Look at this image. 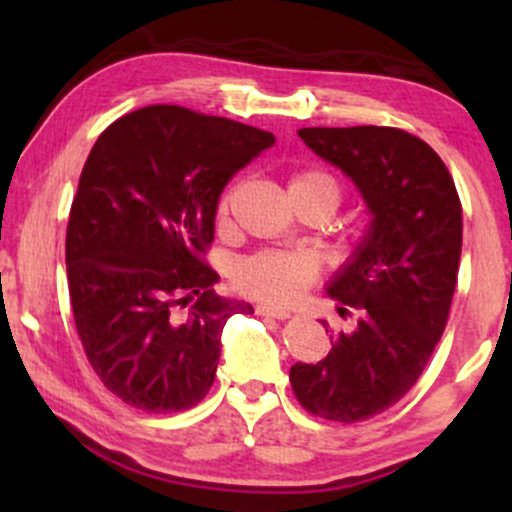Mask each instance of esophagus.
I'll use <instances>...</instances> for the list:
<instances>
[{
	"label": "esophagus",
	"mask_w": 512,
	"mask_h": 512,
	"mask_svg": "<svg viewBox=\"0 0 512 512\" xmlns=\"http://www.w3.org/2000/svg\"><path fill=\"white\" fill-rule=\"evenodd\" d=\"M257 313L267 315V317H276V320H286V317H291V313L286 308H279V305H269V303L257 305Z\"/></svg>",
	"instance_id": "34e87169"
}]
</instances>
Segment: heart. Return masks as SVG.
<instances>
[{"mask_svg":"<svg viewBox=\"0 0 512 512\" xmlns=\"http://www.w3.org/2000/svg\"><path fill=\"white\" fill-rule=\"evenodd\" d=\"M291 195H317L332 204H339L342 190L332 173L320 168H308L296 173L289 182ZM228 197L221 199L219 216H226ZM317 279V260L308 252L264 250L248 257L236 267L233 284L240 293L260 298L267 303H293Z\"/></svg>","mask_w":512,"mask_h":512,"instance_id":"b5f03b06","label":"heart"}]
</instances>
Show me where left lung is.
<instances>
[{
	"label": "left lung",
	"mask_w": 512,
	"mask_h": 512,
	"mask_svg": "<svg viewBox=\"0 0 512 512\" xmlns=\"http://www.w3.org/2000/svg\"><path fill=\"white\" fill-rule=\"evenodd\" d=\"M298 137L356 182L373 214L327 286L339 315L356 310L358 327L339 332L322 361L296 363L289 375L303 409L356 424L407 395L448 325L462 204L440 156L404 129L303 127Z\"/></svg>",
	"instance_id": "obj_1"
}]
</instances>
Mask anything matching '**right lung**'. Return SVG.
I'll return each instance as SVG.
<instances>
[{
	"label": "right lung",
	"instance_id": "1",
	"mask_svg": "<svg viewBox=\"0 0 512 512\" xmlns=\"http://www.w3.org/2000/svg\"><path fill=\"white\" fill-rule=\"evenodd\" d=\"M272 144L180 105L122 115L93 144L69 211V298L88 363L129 407L175 414L214 383L223 325L252 305L216 296L204 255L226 182Z\"/></svg>",
	"mask_w": 512,
	"mask_h": 512
}]
</instances>
